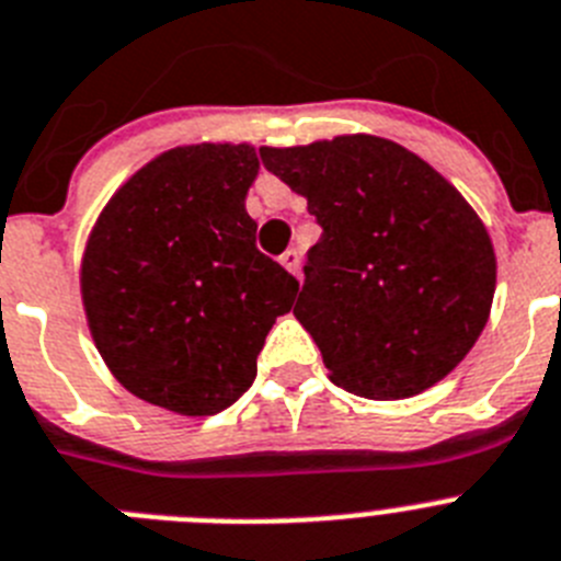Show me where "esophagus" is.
<instances>
[{
    "label": "esophagus",
    "mask_w": 561,
    "mask_h": 561,
    "mask_svg": "<svg viewBox=\"0 0 561 561\" xmlns=\"http://www.w3.org/2000/svg\"><path fill=\"white\" fill-rule=\"evenodd\" d=\"M280 263H284V270H289L291 275H298V270H300V252H298V249H286L284 255H280Z\"/></svg>",
    "instance_id": "34e87169"
}]
</instances>
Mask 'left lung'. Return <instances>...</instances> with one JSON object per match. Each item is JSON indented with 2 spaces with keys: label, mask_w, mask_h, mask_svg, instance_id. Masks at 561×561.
<instances>
[{
  "label": "left lung",
  "mask_w": 561,
  "mask_h": 561,
  "mask_svg": "<svg viewBox=\"0 0 561 561\" xmlns=\"http://www.w3.org/2000/svg\"><path fill=\"white\" fill-rule=\"evenodd\" d=\"M263 167L323 227L295 318L334 386L403 400L443 380L491 314V234L457 186L389 138L261 147Z\"/></svg>",
  "instance_id": "1"
}]
</instances>
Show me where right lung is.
I'll return each instance as SVG.
<instances>
[{"label":"right lung","instance_id":"obj_1","mask_svg":"<svg viewBox=\"0 0 561 561\" xmlns=\"http://www.w3.org/2000/svg\"><path fill=\"white\" fill-rule=\"evenodd\" d=\"M249 144L161 152L107 201L81 257L95 348L124 389L184 417L232 405L298 280L255 247Z\"/></svg>","mask_w":561,"mask_h":561}]
</instances>
